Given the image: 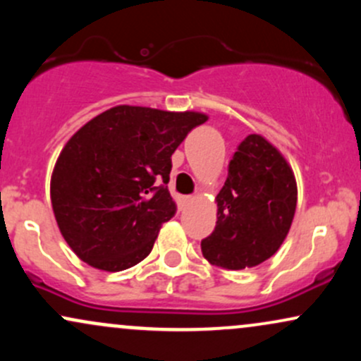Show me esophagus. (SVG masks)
<instances>
[{
	"label": "esophagus",
	"instance_id": "esophagus-1",
	"mask_svg": "<svg viewBox=\"0 0 361 361\" xmlns=\"http://www.w3.org/2000/svg\"><path fill=\"white\" fill-rule=\"evenodd\" d=\"M183 202H185V204H192L193 197H183Z\"/></svg>",
	"mask_w": 361,
	"mask_h": 361
}]
</instances>
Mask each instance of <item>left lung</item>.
<instances>
[{
    "mask_svg": "<svg viewBox=\"0 0 361 361\" xmlns=\"http://www.w3.org/2000/svg\"><path fill=\"white\" fill-rule=\"evenodd\" d=\"M215 202L217 222L202 241V255L215 267L243 270L267 261L285 241L295 215L297 181L279 149L251 134L234 152Z\"/></svg>",
    "mask_w": 361,
    "mask_h": 361,
    "instance_id": "left-lung-1",
    "label": "left lung"
}]
</instances>
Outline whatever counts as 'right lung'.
Wrapping results in <instances>:
<instances>
[{
	"label": "right lung",
	"instance_id": "1",
	"mask_svg": "<svg viewBox=\"0 0 361 361\" xmlns=\"http://www.w3.org/2000/svg\"><path fill=\"white\" fill-rule=\"evenodd\" d=\"M207 118L200 111L118 105L66 142L52 171L51 202L78 258L105 271L146 258L176 212L166 186L171 154Z\"/></svg>",
	"mask_w": 361,
	"mask_h": 361
}]
</instances>
